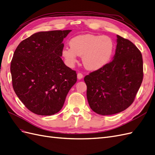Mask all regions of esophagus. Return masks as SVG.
I'll list each match as a JSON object with an SVG mask.
<instances>
[{
	"instance_id": "1",
	"label": "esophagus",
	"mask_w": 155,
	"mask_h": 155,
	"mask_svg": "<svg viewBox=\"0 0 155 155\" xmlns=\"http://www.w3.org/2000/svg\"><path fill=\"white\" fill-rule=\"evenodd\" d=\"M77 78L79 79V80H81V79H82L83 78V74L81 73H78L77 74Z\"/></svg>"
}]
</instances>
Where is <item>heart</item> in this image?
Returning <instances> with one entry per match:
<instances>
[{
	"instance_id": "1",
	"label": "heart",
	"mask_w": 155,
	"mask_h": 155,
	"mask_svg": "<svg viewBox=\"0 0 155 155\" xmlns=\"http://www.w3.org/2000/svg\"><path fill=\"white\" fill-rule=\"evenodd\" d=\"M70 48H65L62 55L66 63L73 67L77 55L82 56V63L90 71H96L107 64L114 51V42L108 36L86 34L78 35L69 41Z\"/></svg>"
}]
</instances>
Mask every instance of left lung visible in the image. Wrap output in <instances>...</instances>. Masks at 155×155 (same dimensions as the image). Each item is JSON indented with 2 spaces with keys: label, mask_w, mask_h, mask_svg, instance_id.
<instances>
[{
  "label": "left lung",
  "mask_w": 155,
  "mask_h": 155,
  "mask_svg": "<svg viewBox=\"0 0 155 155\" xmlns=\"http://www.w3.org/2000/svg\"><path fill=\"white\" fill-rule=\"evenodd\" d=\"M117 42L113 60L84 78L90 108L101 115L117 114L129 107L143 78L140 50L119 35Z\"/></svg>",
  "instance_id": "1"
}]
</instances>
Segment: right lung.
<instances>
[{
    "label": "right lung",
    "mask_w": 155,
    "mask_h": 155,
    "mask_svg": "<svg viewBox=\"0 0 155 155\" xmlns=\"http://www.w3.org/2000/svg\"><path fill=\"white\" fill-rule=\"evenodd\" d=\"M71 30L42 31L23 40L10 64L15 93L30 111L52 115L63 107L77 81L76 71L61 58L63 38Z\"/></svg>",
    "instance_id": "obj_1"
}]
</instances>
